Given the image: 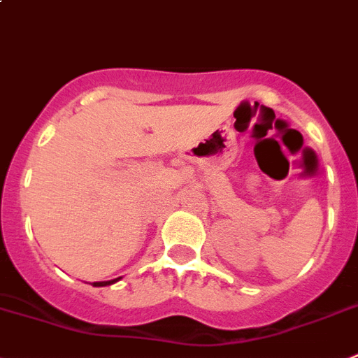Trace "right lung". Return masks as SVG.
Instances as JSON below:
<instances>
[{"label": "right lung", "instance_id": "1", "mask_svg": "<svg viewBox=\"0 0 358 358\" xmlns=\"http://www.w3.org/2000/svg\"><path fill=\"white\" fill-rule=\"evenodd\" d=\"M120 278V277H119ZM119 278H113V280H106V282H94V286L96 287H101V286H110V284H113V282H117Z\"/></svg>", "mask_w": 358, "mask_h": 358}]
</instances>
